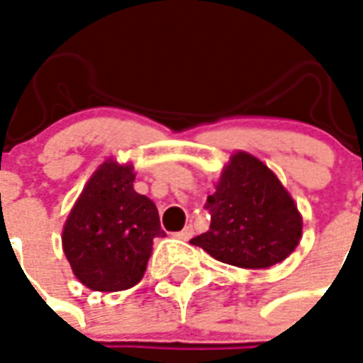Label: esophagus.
I'll return each instance as SVG.
<instances>
[{"mask_svg":"<svg viewBox=\"0 0 363 363\" xmlns=\"http://www.w3.org/2000/svg\"><path fill=\"white\" fill-rule=\"evenodd\" d=\"M192 235H194V233H192V227H184L181 233H177V235H174V238H179V240H184V242H186V240L192 238Z\"/></svg>","mask_w":363,"mask_h":363,"instance_id":"obj_1","label":"esophagus"}]
</instances>
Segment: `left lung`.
I'll list each match as a JSON object with an SVG mask.
<instances>
[{
  "mask_svg": "<svg viewBox=\"0 0 363 363\" xmlns=\"http://www.w3.org/2000/svg\"><path fill=\"white\" fill-rule=\"evenodd\" d=\"M206 208L209 230L190 244L223 264L267 269L291 256L302 238V216L277 174L248 152L223 167Z\"/></svg>",
  "mask_w": 363,
  "mask_h": 363,
  "instance_id": "1",
  "label": "left lung"
}]
</instances>
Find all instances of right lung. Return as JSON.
I'll use <instances>...</instances> for the list:
<instances>
[{
    "label": "right lung",
    "instance_id": "add662e5",
    "mask_svg": "<svg viewBox=\"0 0 363 363\" xmlns=\"http://www.w3.org/2000/svg\"><path fill=\"white\" fill-rule=\"evenodd\" d=\"M134 167L106 160L63 227V252L80 283L99 292L127 291L144 277L155 236H163L155 203L134 190Z\"/></svg>",
    "mask_w": 363,
    "mask_h": 363
}]
</instances>
